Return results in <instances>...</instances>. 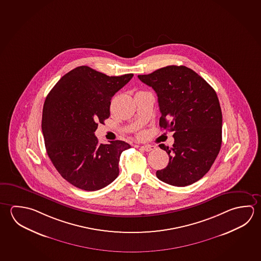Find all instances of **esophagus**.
Here are the masks:
<instances>
[{"mask_svg": "<svg viewBox=\"0 0 261 261\" xmlns=\"http://www.w3.org/2000/svg\"><path fill=\"white\" fill-rule=\"evenodd\" d=\"M140 148H141L142 150L149 152V151L154 150L155 148V146H150V145H146V146H142Z\"/></svg>", "mask_w": 261, "mask_h": 261, "instance_id": "obj_1", "label": "esophagus"}]
</instances>
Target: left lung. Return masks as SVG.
<instances>
[{
    "mask_svg": "<svg viewBox=\"0 0 261 261\" xmlns=\"http://www.w3.org/2000/svg\"><path fill=\"white\" fill-rule=\"evenodd\" d=\"M153 88L160 106V128L174 132L168 166L155 172L163 182L184 187L205 175L222 144V111L216 92L204 79L185 66H167L138 75Z\"/></svg>",
    "mask_w": 261,
    "mask_h": 261,
    "instance_id": "left-lung-1",
    "label": "left lung"
}]
</instances>
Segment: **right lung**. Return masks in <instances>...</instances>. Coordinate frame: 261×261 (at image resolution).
I'll return each mask as SVG.
<instances>
[{"label":"right lung","instance_id":"1","mask_svg":"<svg viewBox=\"0 0 261 261\" xmlns=\"http://www.w3.org/2000/svg\"><path fill=\"white\" fill-rule=\"evenodd\" d=\"M134 74L107 76L88 66L65 74L46 96L42 132L46 153L68 182L84 191L106 187L119 175L121 140L100 144L94 132L110 116L112 97Z\"/></svg>","mask_w":261,"mask_h":261}]
</instances>
